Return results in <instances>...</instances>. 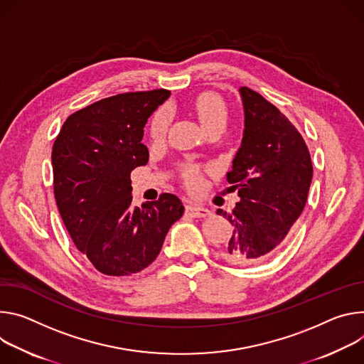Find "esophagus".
<instances>
[{"mask_svg": "<svg viewBox=\"0 0 364 364\" xmlns=\"http://www.w3.org/2000/svg\"><path fill=\"white\" fill-rule=\"evenodd\" d=\"M186 213H188L191 217H195V218H204V217L211 215V211H210L208 208L199 207V205H196V204H189V205H186Z\"/></svg>", "mask_w": 364, "mask_h": 364, "instance_id": "esophagus-1", "label": "esophagus"}]
</instances>
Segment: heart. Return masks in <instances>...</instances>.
<instances>
[{
    "mask_svg": "<svg viewBox=\"0 0 364 364\" xmlns=\"http://www.w3.org/2000/svg\"><path fill=\"white\" fill-rule=\"evenodd\" d=\"M193 111L199 119L200 126L207 132L221 127L224 129L228 119V108L224 100L215 92H204L195 98ZM172 121V112L168 107H161L156 111L150 123V136L153 140H161L169 130ZM185 181L188 186L198 188L200 185V175L196 168L189 166L185 171Z\"/></svg>",
    "mask_w": 364,
    "mask_h": 364,
    "instance_id": "heart-1",
    "label": "heart"
}]
</instances>
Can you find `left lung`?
Masks as SVG:
<instances>
[{"instance_id": "8db88e82", "label": "left lung", "mask_w": 364, "mask_h": 364, "mask_svg": "<svg viewBox=\"0 0 364 364\" xmlns=\"http://www.w3.org/2000/svg\"><path fill=\"white\" fill-rule=\"evenodd\" d=\"M245 132L227 173L240 200L227 214L234 227L221 256L250 266L272 259L306 204L312 181L309 150L291 121L256 91L241 87Z\"/></svg>"}]
</instances>
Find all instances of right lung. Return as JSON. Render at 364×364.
Listing matches in <instances>:
<instances>
[{"label": "right lung", "mask_w": 364, "mask_h": 364, "mask_svg": "<svg viewBox=\"0 0 364 364\" xmlns=\"http://www.w3.org/2000/svg\"><path fill=\"white\" fill-rule=\"evenodd\" d=\"M169 95L153 90L104 98L69 115L55 140L60 217L76 249L104 274L129 276L151 264L183 214L173 193L141 207L132 195V171L149 161L143 129Z\"/></svg>", "instance_id": "add662e5"}]
</instances>
